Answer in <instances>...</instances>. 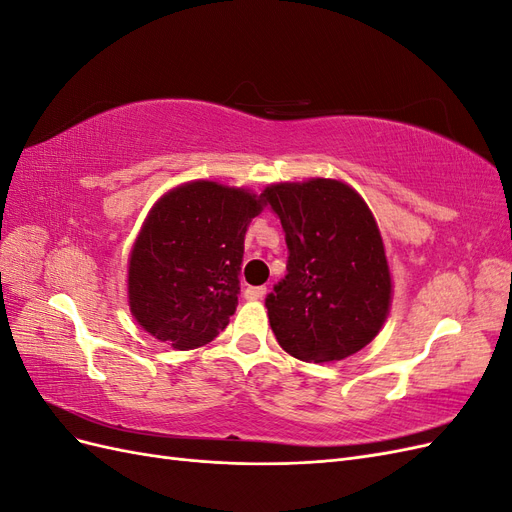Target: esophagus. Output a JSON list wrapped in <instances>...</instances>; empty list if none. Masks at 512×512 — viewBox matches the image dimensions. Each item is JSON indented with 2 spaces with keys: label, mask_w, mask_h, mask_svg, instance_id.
Wrapping results in <instances>:
<instances>
[{
  "label": "esophagus",
  "mask_w": 512,
  "mask_h": 512,
  "mask_svg": "<svg viewBox=\"0 0 512 512\" xmlns=\"http://www.w3.org/2000/svg\"><path fill=\"white\" fill-rule=\"evenodd\" d=\"M265 294H267V286H247L245 288V299H250V301L262 299Z\"/></svg>",
  "instance_id": "obj_1"
}]
</instances>
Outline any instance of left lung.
<instances>
[{
    "mask_svg": "<svg viewBox=\"0 0 512 512\" xmlns=\"http://www.w3.org/2000/svg\"><path fill=\"white\" fill-rule=\"evenodd\" d=\"M262 198L288 245V273L265 301L277 344L314 363L359 352L380 333L393 297L374 213L337 179L273 183Z\"/></svg>",
    "mask_w": 512,
    "mask_h": 512,
    "instance_id": "obj_1",
    "label": "left lung"
}]
</instances>
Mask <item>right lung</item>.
Wrapping results in <instances>:
<instances>
[{"mask_svg": "<svg viewBox=\"0 0 512 512\" xmlns=\"http://www.w3.org/2000/svg\"><path fill=\"white\" fill-rule=\"evenodd\" d=\"M265 203L243 188L190 181L151 207L128 265L141 327L177 350L209 344L237 309L243 241Z\"/></svg>", "mask_w": 512, "mask_h": 512, "instance_id": "obj_1", "label": "right lung"}]
</instances>
